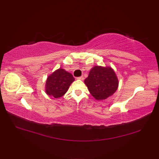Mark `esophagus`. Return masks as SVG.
<instances>
[{"mask_svg":"<svg viewBox=\"0 0 159 159\" xmlns=\"http://www.w3.org/2000/svg\"><path fill=\"white\" fill-rule=\"evenodd\" d=\"M77 79H79V80H84V77H83V76H79V77H78V78H77Z\"/></svg>","mask_w":159,"mask_h":159,"instance_id":"1","label":"esophagus"}]
</instances>
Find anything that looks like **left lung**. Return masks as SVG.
<instances>
[{"label":"left lung","instance_id":"obj_1","mask_svg":"<svg viewBox=\"0 0 159 159\" xmlns=\"http://www.w3.org/2000/svg\"><path fill=\"white\" fill-rule=\"evenodd\" d=\"M85 84L94 98L102 100L116 92L119 82L116 72L111 67L96 66L89 71Z\"/></svg>","mask_w":159,"mask_h":159}]
</instances>
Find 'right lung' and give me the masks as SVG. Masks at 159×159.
Masks as SVG:
<instances>
[{
	"label": "right lung",
	"mask_w": 159,
	"mask_h": 159,
	"mask_svg": "<svg viewBox=\"0 0 159 159\" xmlns=\"http://www.w3.org/2000/svg\"><path fill=\"white\" fill-rule=\"evenodd\" d=\"M74 78L72 74L67 72L64 69L59 68L55 70L47 78L45 90L48 96L58 98L65 94Z\"/></svg>",
	"instance_id": "right-lung-1"
}]
</instances>
